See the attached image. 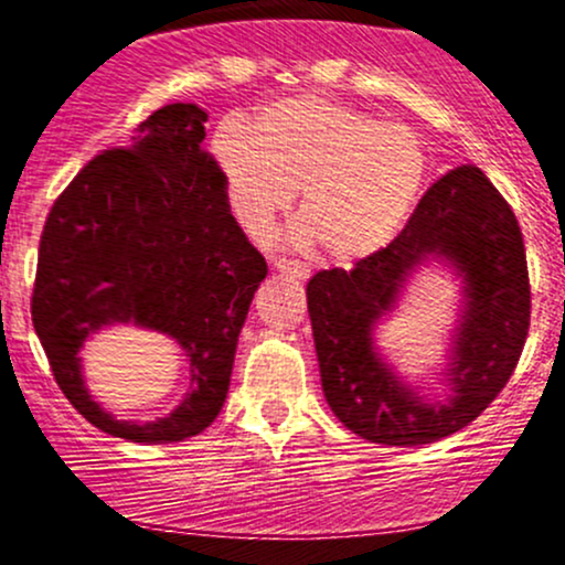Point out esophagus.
Masks as SVG:
<instances>
[{
	"instance_id": "34e87169",
	"label": "esophagus",
	"mask_w": 565,
	"mask_h": 565,
	"mask_svg": "<svg viewBox=\"0 0 565 565\" xmlns=\"http://www.w3.org/2000/svg\"><path fill=\"white\" fill-rule=\"evenodd\" d=\"M274 268L281 270V274H287L291 278H300V281H305V278L310 276V268L300 260H287V257H276L274 260Z\"/></svg>"
}]
</instances>
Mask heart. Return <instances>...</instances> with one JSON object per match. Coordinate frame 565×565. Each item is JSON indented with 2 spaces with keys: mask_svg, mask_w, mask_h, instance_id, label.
Wrapping results in <instances>:
<instances>
[{
  "mask_svg": "<svg viewBox=\"0 0 565 565\" xmlns=\"http://www.w3.org/2000/svg\"><path fill=\"white\" fill-rule=\"evenodd\" d=\"M212 157L225 199L252 236L270 231L300 188V220L337 263H355L398 236L427 183L414 129L319 95L270 103L249 132L223 125Z\"/></svg>",
  "mask_w": 565,
  "mask_h": 565,
  "instance_id": "obj_1",
  "label": "heart"
}]
</instances>
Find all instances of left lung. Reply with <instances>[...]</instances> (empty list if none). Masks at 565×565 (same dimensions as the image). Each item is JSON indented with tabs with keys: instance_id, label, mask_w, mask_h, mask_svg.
Returning <instances> with one entry per match:
<instances>
[{
	"instance_id": "obj_1",
	"label": "left lung",
	"mask_w": 565,
	"mask_h": 565,
	"mask_svg": "<svg viewBox=\"0 0 565 565\" xmlns=\"http://www.w3.org/2000/svg\"><path fill=\"white\" fill-rule=\"evenodd\" d=\"M427 256L449 259L466 278L469 297L455 341L449 405L419 402L371 345V327ZM308 313L323 395L348 430L385 446L451 436L502 393L529 337L531 284L515 212L478 167H457L427 188L385 249L350 270H319L310 278Z\"/></svg>"
}]
</instances>
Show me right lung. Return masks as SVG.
<instances>
[{
  "instance_id": "add662e5",
  "label": "right lung",
  "mask_w": 565,
  "mask_h": 565,
  "mask_svg": "<svg viewBox=\"0 0 565 565\" xmlns=\"http://www.w3.org/2000/svg\"><path fill=\"white\" fill-rule=\"evenodd\" d=\"M206 114L170 103L108 148L55 199L39 242L31 316L57 387L97 430L172 444L215 423L231 385L265 257L231 215L215 159L201 148ZM111 322L170 333L192 364V393L157 424H119L83 387L78 348Z\"/></svg>"
}]
</instances>
